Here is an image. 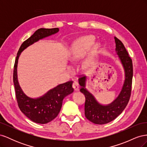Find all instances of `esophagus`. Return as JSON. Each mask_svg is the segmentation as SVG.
<instances>
[{"label": "esophagus", "mask_w": 147, "mask_h": 147, "mask_svg": "<svg viewBox=\"0 0 147 147\" xmlns=\"http://www.w3.org/2000/svg\"><path fill=\"white\" fill-rule=\"evenodd\" d=\"M73 88L74 89V91H78L79 90L80 86L78 85V84L76 82H74L73 83Z\"/></svg>", "instance_id": "obj_1"}]
</instances>
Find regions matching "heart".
<instances>
[{"mask_svg":"<svg viewBox=\"0 0 147 147\" xmlns=\"http://www.w3.org/2000/svg\"><path fill=\"white\" fill-rule=\"evenodd\" d=\"M94 37L92 35H87L78 39L75 43L71 50L69 57L70 60L71 61H75L83 56L94 43ZM100 47L99 43H94L89 50L88 55L83 61V64L84 68H88L91 65L98 53Z\"/></svg>","mask_w":147,"mask_h":147,"instance_id":"heart-1","label":"heart"}]
</instances>
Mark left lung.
<instances>
[{"mask_svg":"<svg viewBox=\"0 0 147 147\" xmlns=\"http://www.w3.org/2000/svg\"><path fill=\"white\" fill-rule=\"evenodd\" d=\"M116 44V54L118 55L124 72V80L121 91L112 102L103 105L97 101L94 96L86 88V77L78 79L81 86L80 92L85 96L84 115L86 118L96 124H104L113 121L122 113L129 100L133 76L132 63L123 43L117 37H114Z\"/></svg>","mask_w":147,"mask_h":147,"instance_id":"1","label":"left lung"}]
</instances>
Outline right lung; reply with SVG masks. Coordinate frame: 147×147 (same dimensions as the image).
I'll use <instances>...</instances> for the list:
<instances>
[{
	"instance_id": "obj_1",
	"label": "right lung",
	"mask_w": 147,
	"mask_h": 147,
	"mask_svg": "<svg viewBox=\"0 0 147 147\" xmlns=\"http://www.w3.org/2000/svg\"><path fill=\"white\" fill-rule=\"evenodd\" d=\"M59 30V28L38 29L32 36L22 43L15 59L13 70V83L18 104L20 110L25 116L31 121L38 124L48 123L57 116L62 107L64 97L74 92L73 82L70 81L58 84L42 96L32 98L25 94L20 85L17 74L18 63L21 53L26 48L40 40L57 33Z\"/></svg>"
}]
</instances>
